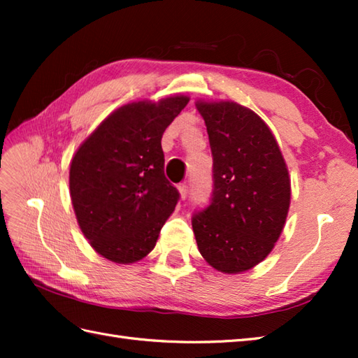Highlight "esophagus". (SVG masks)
I'll list each match as a JSON object with an SVG mask.
<instances>
[{"instance_id":"esophagus-1","label":"esophagus","mask_w":358,"mask_h":358,"mask_svg":"<svg viewBox=\"0 0 358 358\" xmlns=\"http://www.w3.org/2000/svg\"><path fill=\"white\" fill-rule=\"evenodd\" d=\"M178 187V192H180V196H181V199H186V196H187V185L186 183H181V185H178L177 186Z\"/></svg>"}]
</instances>
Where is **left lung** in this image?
<instances>
[{
  "instance_id": "left-lung-1",
  "label": "left lung",
  "mask_w": 358,
  "mask_h": 358,
  "mask_svg": "<svg viewBox=\"0 0 358 358\" xmlns=\"http://www.w3.org/2000/svg\"><path fill=\"white\" fill-rule=\"evenodd\" d=\"M206 123L214 189L209 206L195 212L196 245L224 273L252 269L269 255L285 227L291 180L268 124L234 101H196Z\"/></svg>"
}]
</instances>
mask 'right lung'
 <instances>
[{"mask_svg": "<svg viewBox=\"0 0 358 358\" xmlns=\"http://www.w3.org/2000/svg\"><path fill=\"white\" fill-rule=\"evenodd\" d=\"M189 98L121 106L83 141L71 162L72 206L98 254L129 264L155 248L180 194L164 177L162 136Z\"/></svg>", "mask_w": 358, "mask_h": 358, "instance_id": "add662e5", "label": "right lung"}]
</instances>
